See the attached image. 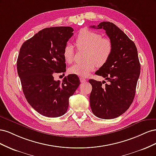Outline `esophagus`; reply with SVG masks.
Here are the masks:
<instances>
[{"mask_svg": "<svg viewBox=\"0 0 156 156\" xmlns=\"http://www.w3.org/2000/svg\"><path fill=\"white\" fill-rule=\"evenodd\" d=\"M80 81H81V83H85L87 81V79H85L83 77H80Z\"/></svg>", "mask_w": 156, "mask_h": 156, "instance_id": "esophagus-1", "label": "esophagus"}]
</instances>
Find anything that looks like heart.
Listing matches in <instances>:
<instances>
[{"label":"heart","mask_w":156,"mask_h":156,"mask_svg":"<svg viewBox=\"0 0 156 156\" xmlns=\"http://www.w3.org/2000/svg\"><path fill=\"white\" fill-rule=\"evenodd\" d=\"M79 50H85L86 62L77 63L71 66L69 72L81 77L88 76L90 72L99 66L104 65L113 51V44L107 37H103L100 33L84 29L80 30L75 40ZM75 50L71 44H67L63 50V56L68 63H72L74 58Z\"/></svg>","instance_id":"heart-1"}]
</instances>
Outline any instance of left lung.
Instances as JSON below:
<instances>
[{
    "label": "left lung",
    "instance_id": "1",
    "mask_svg": "<svg viewBox=\"0 0 156 156\" xmlns=\"http://www.w3.org/2000/svg\"><path fill=\"white\" fill-rule=\"evenodd\" d=\"M96 29H104L113 44V51L107 62L96 72L107 83L90 79L92 90L90 105L94 115L102 119H112L128 109L135 94L140 65L134 42L114 23L103 21Z\"/></svg>",
    "mask_w": 156,
    "mask_h": 156
}]
</instances>
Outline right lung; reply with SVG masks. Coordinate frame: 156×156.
Listing matches in <instances>:
<instances>
[{
    "label": "right lung",
    "instance_id": "obj_1",
    "mask_svg": "<svg viewBox=\"0 0 156 156\" xmlns=\"http://www.w3.org/2000/svg\"><path fill=\"white\" fill-rule=\"evenodd\" d=\"M73 31L70 27L45 28L25 41L20 50L17 69L23 93L30 106L47 117L64 115L69 97L80 84L76 75H68L62 83L53 77L66 70L63 50Z\"/></svg>",
    "mask_w": 156,
    "mask_h": 156
}]
</instances>
